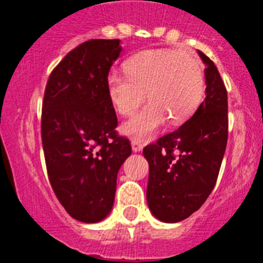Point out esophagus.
Masks as SVG:
<instances>
[{"mask_svg": "<svg viewBox=\"0 0 263 263\" xmlns=\"http://www.w3.org/2000/svg\"><path fill=\"white\" fill-rule=\"evenodd\" d=\"M132 148H133V152L137 153V152H141L143 148V145L141 141H138V139H132Z\"/></svg>", "mask_w": 263, "mask_h": 263, "instance_id": "esophagus-1", "label": "esophagus"}]
</instances>
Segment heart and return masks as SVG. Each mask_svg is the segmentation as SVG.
I'll use <instances>...</instances> for the list:
<instances>
[{
	"label": "heart",
	"mask_w": 263,
	"mask_h": 263,
	"mask_svg": "<svg viewBox=\"0 0 263 263\" xmlns=\"http://www.w3.org/2000/svg\"><path fill=\"white\" fill-rule=\"evenodd\" d=\"M127 73L110 72L106 88L111 104L122 116L150 103L121 125V133L134 139L154 136L166 124H182L191 117L204 96L201 63L187 51L160 48L148 50L125 63Z\"/></svg>",
	"instance_id": "obj_1"
}]
</instances>
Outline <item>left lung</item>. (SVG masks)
I'll list each match as a JSON object with an SVG mask.
<instances>
[{
    "instance_id": "1",
    "label": "left lung",
    "mask_w": 263,
    "mask_h": 263,
    "mask_svg": "<svg viewBox=\"0 0 263 263\" xmlns=\"http://www.w3.org/2000/svg\"><path fill=\"white\" fill-rule=\"evenodd\" d=\"M197 52L206 66L205 100L178 130L143 148L148 162V208L163 222L182 221L203 205L227 148V89L215 63Z\"/></svg>"
}]
</instances>
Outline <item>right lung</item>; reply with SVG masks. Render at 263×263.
Masks as SVG:
<instances>
[{
	"instance_id": "obj_1",
	"label": "right lung",
	"mask_w": 263,
	"mask_h": 263,
	"mask_svg": "<svg viewBox=\"0 0 263 263\" xmlns=\"http://www.w3.org/2000/svg\"><path fill=\"white\" fill-rule=\"evenodd\" d=\"M120 39H92L69 51L51 72L42 105V143L51 187L69 216L99 222L115 203L117 174L132 154L116 132L106 88Z\"/></svg>"
}]
</instances>
